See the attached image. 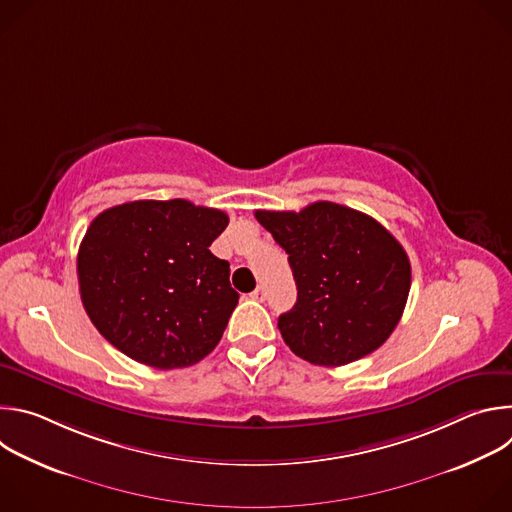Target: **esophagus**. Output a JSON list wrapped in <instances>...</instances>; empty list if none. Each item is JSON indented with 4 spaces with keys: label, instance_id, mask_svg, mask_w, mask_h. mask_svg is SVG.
Instances as JSON below:
<instances>
[{
    "label": "esophagus",
    "instance_id": "34e87169",
    "mask_svg": "<svg viewBox=\"0 0 512 512\" xmlns=\"http://www.w3.org/2000/svg\"><path fill=\"white\" fill-rule=\"evenodd\" d=\"M251 298L257 300V302H265V289L259 285V287L253 291V294H251Z\"/></svg>",
    "mask_w": 512,
    "mask_h": 512
}]
</instances>
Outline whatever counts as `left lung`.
I'll return each mask as SVG.
<instances>
[{
	"label": "left lung",
	"mask_w": 512,
	"mask_h": 512,
	"mask_svg": "<svg viewBox=\"0 0 512 512\" xmlns=\"http://www.w3.org/2000/svg\"><path fill=\"white\" fill-rule=\"evenodd\" d=\"M289 255L298 302L277 320L291 352L342 367L377 350L407 304L411 265L401 243L373 216L336 202L300 212L255 210Z\"/></svg>",
	"instance_id": "8db88e82"
}]
</instances>
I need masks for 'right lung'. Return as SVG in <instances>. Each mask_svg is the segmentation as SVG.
<instances>
[{
	"label": "right lung",
	"mask_w": 512,
	"mask_h": 512,
	"mask_svg": "<svg viewBox=\"0 0 512 512\" xmlns=\"http://www.w3.org/2000/svg\"><path fill=\"white\" fill-rule=\"evenodd\" d=\"M223 210L188 200H135L103 210L79 247L83 306L123 354L182 369L214 350L239 304L229 261L210 253Z\"/></svg>",
	"instance_id": "obj_1"
}]
</instances>
